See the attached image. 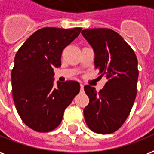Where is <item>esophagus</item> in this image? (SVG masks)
<instances>
[{"label":"esophagus","instance_id":"1","mask_svg":"<svg viewBox=\"0 0 154 154\" xmlns=\"http://www.w3.org/2000/svg\"><path fill=\"white\" fill-rule=\"evenodd\" d=\"M80 88H81V90H82V91H83V88H84V86H83V84H82V83H81V84H80Z\"/></svg>","mask_w":154,"mask_h":154}]
</instances>
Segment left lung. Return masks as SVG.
<instances>
[{
  "mask_svg": "<svg viewBox=\"0 0 154 154\" xmlns=\"http://www.w3.org/2000/svg\"><path fill=\"white\" fill-rule=\"evenodd\" d=\"M85 39L95 52V68L107 79L97 92L86 85L89 103L84 108L87 125L94 133H114L128 117L137 95V57L118 33L107 28L85 29Z\"/></svg>",
  "mask_w": 154,
  "mask_h": 154,
  "instance_id": "8db88e82",
  "label": "left lung"
}]
</instances>
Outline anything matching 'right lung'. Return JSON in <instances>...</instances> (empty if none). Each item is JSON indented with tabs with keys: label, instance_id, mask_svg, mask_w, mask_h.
<instances>
[{
	"label": "right lung",
	"instance_id": "1",
	"mask_svg": "<svg viewBox=\"0 0 154 154\" xmlns=\"http://www.w3.org/2000/svg\"><path fill=\"white\" fill-rule=\"evenodd\" d=\"M82 28L44 27L35 32L17 51L11 71L12 96L26 125L40 133L55 129L64 110L80 92L76 81L53 84L54 67L61 66L63 49Z\"/></svg>",
	"mask_w": 154,
	"mask_h": 154
}]
</instances>
